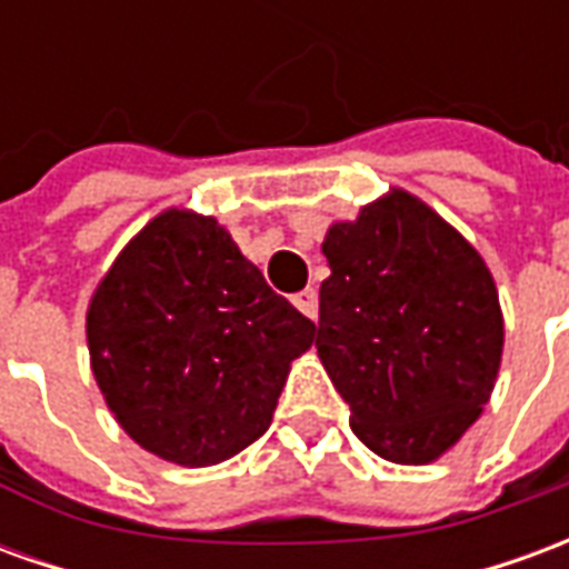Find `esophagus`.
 Masks as SVG:
<instances>
[{
  "instance_id": "34e87169",
  "label": "esophagus",
  "mask_w": 569,
  "mask_h": 569,
  "mask_svg": "<svg viewBox=\"0 0 569 569\" xmlns=\"http://www.w3.org/2000/svg\"><path fill=\"white\" fill-rule=\"evenodd\" d=\"M292 301H296V308L301 310L305 317L317 320V313H320V298H317V289H301Z\"/></svg>"
}]
</instances>
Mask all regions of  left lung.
I'll use <instances>...</instances> for the list:
<instances>
[{"mask_svg":"<svg viewBox=\"0 0 569 569\" xmlns=\"http://www.w3.org/2000/svg\"><path fill=\"white\" fill-rule=\"evenodd\" d=\"M317 353L350 427L393 463H429L488 402L502 353L497 286L476 249L408 191L329 228Z\"/></svg>","mask_w":569,"mask_h":569,"instance_id":"8db88e82","label":"left lung"}]
</instances>
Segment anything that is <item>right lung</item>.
Segmentation results:
<instances>
[{"label": "right lung", "mask_w": 569, "mask_h": 569, "mask_svg": "<svg viewBox=\"0 0 569 569\" xmlns=\"http://www.w3.org/2000/svg\"><path fill=\"white\" fill-rule=\"evenodd\" d=\"M313 322L264 283L216 219L167 210L97 286L93 378L133 441L179 466L222 463L271 427Z\"/></svg>", "instance_id": "add662e5"}]
</instances>
